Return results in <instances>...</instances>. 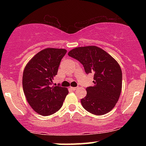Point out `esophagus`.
I'll list each match as a JSON object with an SVG mask.
<instances>
[{
	"instance_id": "34e87169",
	"label": "esophagus",
	"mask_w": 146,
	"mask_h": 146,
	"mask_svg": "<svg viewBox=\"0 0 146 146\" xmlns=\"http://www.w3.org/2000/svg\"><path fill=\"white\" fill-rule=\"evenodd\" d=\"M70 88H71L72 90H75L78 89V88H77V87H70Z\"/></svg>"
}]
</instances>
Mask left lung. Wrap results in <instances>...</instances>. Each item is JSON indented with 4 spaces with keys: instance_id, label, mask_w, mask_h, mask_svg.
I'll list each match as a JSON object with an SVG mask.
<instances>
[{
    "instance_id": "1",
    "label": "left lung",
    "mask_w": 146,
    "mask_h": 146,
    "mask_svg": "<svg viewBox=\"0 0 146 146\" xmlns=\"http://www.w3.org/2000/svg\"><path fill=\"white\" fill-rule=\"evenodd\" d=\"M68 55L78 60L86 74L93 73V86L81 103L85 110L95 115H105L116 105L122 87V72L118 62L101 48L95 46L77 47Z\"/></svg>"
}]
</instances>
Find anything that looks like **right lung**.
<instances>
[{"mask_svg": "<svg viewBox=\"0 0 146 146\" xmlns=\"http://www.w3.org/2000/svg\"><path fill=\"white\" fill-rule=\"evenodd\" d=\"M66 50L46 48L38 52L25 66L23 87L29 104L39 115L46 116L60 109L68 93L60 84L52 86Z\"/></svg>", "mask_w": 146, "mask_h": 146, "instance_id": "right-lung-1", "label": "right lung"}]
</instances>
